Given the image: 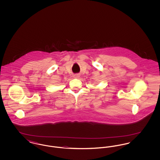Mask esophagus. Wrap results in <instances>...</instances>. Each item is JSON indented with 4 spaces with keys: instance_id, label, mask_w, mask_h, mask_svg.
I'll return each mask as SVG.
<instances>
[{
    "instance_id": "obj_1",
    "label": "esophagus",
    "mask_w": 160,
    "mask_h": 160,
    "mask_svg": "<svg viewBox=\"0 0 160 160\" xmlns=\"http://www.w3.org/2000/svg\"><path fill=\"white\" fill-rule=\"evenodd\" d=\"M80 77V75L78 74H74V78H78Z\"/></svg>"
}]
</instances>
